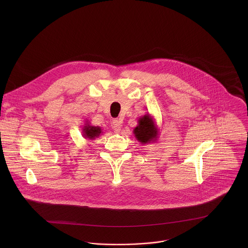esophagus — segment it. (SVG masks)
Instances as JSON below:
<instances>
[{
  "mask_svg": "<svg viewBox=\"0 0 248 248\" xmlns=\"http://www.w3.org/2000/svg\"><path fill=\"white\" fill-rule=\"evenodd\" d=\"M111 128L113 129V131H114L115 133H119V132H120V130H121V122H120L118 119H114V120H112Z\"/></svg>",
  "mask_w": 248,
  "mask_h": 248,
  "instance_id": "obj_1",
  "label": "esophagus"
}]
</instances>
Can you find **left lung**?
<instances>
[{
    "mask_svg": "<svg viewBox=\"0 0 248 248\" xmlns=\"http://www.w3.org/2000/svg\"><path fill=\"white\" fill-rule=\"evenodd\" d=\"M134 135L137 140L143 145L155 142L158 139V129L155 126L154 118L148 112L140 116L138 126L134 129Z\"/></svg>",
    "mask_w": 248,
    "mask_h": 248,
    "instance_id": "8db88e82",
    "label": "left lung"
}]
</instances>
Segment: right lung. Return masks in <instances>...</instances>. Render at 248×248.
<instances>
[{"mask_svg":"<svg viewBox=\"0 0 248 248\" xmlns=\"http://www.w3.org/2000/svg\"><path fill=\"white\" fill-rule=\"evenodd\" d=\"M83 137L89 140H94L102 134V130L99 126H92L88 121L82 128Z\"/></svg>","mask_w":248,"mask_h":248,"instance_id":"1","label":"right lung"}]
</instances>
